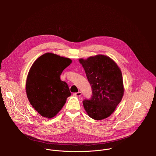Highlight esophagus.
Wrapping results in <instances>:
<instances>
[{
  "label": "esophagus",
  "mask_w": 156,
  "mask_h": 156,
  "mask_svg": "<svg viewBox=\"0 0 156 156\" xmlns=\"http://www.w3.org/2000/svg\"><path fill=\"white\" fill-rule=\"evenodd\" d=\"M74 95L76 96H78V97H80L81 96V93L80 92V91L78 92V93H75Z\"/></svg>",
  "instance_id": "1"
}]
</instances>
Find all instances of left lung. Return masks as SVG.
<instances>
[{"instance_id": "1", "label": "left lung", "mask_w": 156, "mask_h": 156, "mask_svg": "<svg viewBox=\"0 0 156 156\" xmlns=\"http://www.w3.org/2000/svg\"><path fill=\"white\" fill-rule=\"evenodd\" d=\"M92 88L90 99L83 106L91 118L100 120L112 114L120 102L124 89L122 75L116 63L103 55L79 60Z\"/></svg>"}]
</instances>
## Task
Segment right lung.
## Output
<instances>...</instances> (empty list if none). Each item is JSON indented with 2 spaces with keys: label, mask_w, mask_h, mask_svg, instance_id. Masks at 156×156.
Returning <instances> with one entry per match:
<instances>
[{
  "label": "right lung",
  "mask_w": 156,
  "mask_h": 156,
  "mask_svg": "<svg viewBox=\"0 0 156 156\" xmlns=\"http://www.w3.org/2000/svg\"><path fill=\"white\" fill-rule=\"evenodd\" d=\"M71 63L69 58L46 53L31 66L26 83L27 94L31 105L42 117L55 116L71 95L67 83L60 78Z\"/></svg>",
  "instance_id": "right-lung-1"
}]
</instances>
